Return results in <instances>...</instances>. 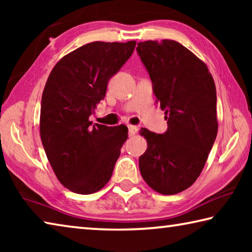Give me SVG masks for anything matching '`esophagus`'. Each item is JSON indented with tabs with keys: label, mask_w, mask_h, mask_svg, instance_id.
<instances>
[{
	"label": "esophagus",
	"mask_w": 252,
	"mask_h": 252,
	"mask_svg": "<svg viewBox=\"0 0 252 252\" xmlns=\"http://www.w3.org/2000/svg\"><path fill=\"white\" fill-rule=\"evenodd\" d=\"M127 127H129V135L130 136H133L136 132H138V127H136L135 126H127Z\"/></svg>",
	"instance_id": "34e87169"
}]
</instances>
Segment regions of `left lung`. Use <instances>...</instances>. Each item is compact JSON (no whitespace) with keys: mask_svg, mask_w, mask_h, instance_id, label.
<instances>
[{"mask_svg":"<svg viewBox=\"0 0 252 252\" xmlns=\"http://www.w3.org/2000/svg\"><path fill=\"white\" fill-rule=\"evenodd\" d=\"M136 51L168 123L163 134L140 130L148 143L140 172L157 192L176 194L197 180L216 140V84L206 63L177 41L140 42Z\"/></svg>","mask_w":252,"mask_h":252,"instance_id":"1","label":"left lung"}]
</instances>
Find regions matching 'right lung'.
I'll use <instances>...</instances> for the list:
<instances>
[{
    "mask_svg": "<svg viewBox=\"0 0 252 252\" xmlns=\"http://www.w3.org/2000/svg\"><path fill=\"white\" fill-rule=\"evenodd\" d=\"M135 44H84L60 60L46 81L41 102V140L58 180L72 192H97L112 176L127 127L92 126L90 116L105 96L110 78L131 57Z\"/></svg>",
    "mask_w": 252,
    "mask_h": 252,
    "instance_id": "1",
    "label": "right lung"
}]
</instances>
